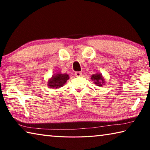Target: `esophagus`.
Listing matches in <instances>:
<instances>
[{
  "label": "esophagus",
  "mask_w": 150,
  "mask_h": 150,
  "mask_svg": "<svg viewBox=\"0 0 150 150\" xmlns=\"http://www.w3.org/2000/svg\"><path fill=\"white\" fill-rule=\"evenodd\" d=\"M75 77H81V76L82 75V73H81V72H79V71L75 72Z\"/></svg>",
  "instance_id": "obj_1"
}]
</instances>
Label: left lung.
Listing matches in <instances>:
<instances>
[{"label":"left lung","mask_w":150,"mask_h":150,"mask_svg":"<svg viewBox=\"0 0 150 150\" xmlns=\"http://www.w3.org/2000/svg\"><path fill=\"white\" fill-rule=\"evenodd\" d=\"M91 80L94 81V83L98 87H102L103 85L105 84V80L104 79L102 74L99 73H96L91 75Z\"/></svg>","instance_id":"left-lung-1"}]
</instances>
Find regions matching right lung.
Here are the masks:
<instances>
[{
  "label": "right lung",
  "mask_w": 150,
  "mask_h": 150,
  "mask_svg": "<svg viewBox=\"0 0 150 150\" xmlns=\"http://www.w3.org/2000/svg\"><path fill=\"white\" fill-rule=\"evenodd\" d=\"M69 79V75L66 73H55L47 81V86L50 88H58L63 87Z\"/></svg>",
  "instance_id": "1"
}]
</instances>
